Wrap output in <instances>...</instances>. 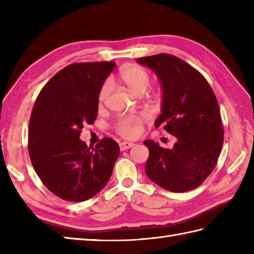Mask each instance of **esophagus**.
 Listing matches in <instances>:
<instances>
[{
	"label": "esophagus",
	"mask_w": 254,
	"mask_h": 254,
	"mask_svg": "<svg viewBox=\"0 0 254 254\" xmlns=\"http://www.w3.org/2000/svg\"><path fill=\"white\" fill-rule=\"evenodd\" d=\"M119 146H120L121 150H127L128 148L133 147L134 144L133 143H128V142H122V143H120V145H119Z\"/></svg>",
	"instance_id": "34e87169"
}]
</instances>
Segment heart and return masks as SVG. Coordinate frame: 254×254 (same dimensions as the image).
Segmentation results:
<instances>
[{"label": "heart", "mask_w": 254, "mask_h": 254, "mask_svg": "<svg viewBox=\"0 0 254 254\" xmlns=\"http://www.w3.org/2000/svg\"><path fill=\"white\" fill-rule=\"evenodd\" d=\"M119 78L130 89L133 94H144L150 84V76L144 67L136 64H127L124 65L119 73ZM111 90L109 83L102 85L99 93V101L102 102L107 99ZM143 119L139 117L123 118L118 123L119 133L127 138H135L142 132Z\"/></svg>", "instance_id": "heart-1"}]
</instances>
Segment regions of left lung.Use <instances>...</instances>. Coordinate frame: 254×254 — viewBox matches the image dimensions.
<instances>
[{
	"instance_id": "left-lung-1",
	"label": "left lung",
	"mask_w": 254,
	"mask_h": 254,
	"mask_svg": "<svg viewBox=\"0 0 254 254\" xmlns=\"http://www.w3.org/2000/svg\"><path fill=\"white\" fill-rule=\"evenodd\" d=\"M160 82L161 113L155 127L164 126L177 142L165 149L153 139L144 141L149 157L145 172L170 192L198 187L213 171L224 143L219 106L203 75L181 59L160 55L136 59Z\"/></svg>"
}]
</instances>
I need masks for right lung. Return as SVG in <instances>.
Listing matches in <instances>:
<instances>
[{"label":"right lung","instance_id":"1","mask_svg":"<svg viewBox=\"0 0 254 254\" xmlns=\"http://www.w3.org/2000/svg\"><path fill=\"white\" fill-rule=\"evenodd\" d=\"M115 62L74 63L41 89L31 112L28 152L42 183L65 201L83 202L109 181L120 147L105 137L94 147L79 138L98 115L99 93Z\"/></svg>","mask_w":254,"mask_h":254}]
</instances>
